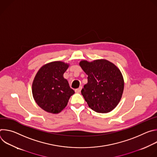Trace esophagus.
<instances>
[{
	"label": "esophagus",
	"instance_id": "34e87169",
	"mask_svg": "<svg viewBox=\"0 0 157 157\" xmlns=\"http://www.w3.org/2000/svg\"><path fill=\"white\" fill-rule=\"evenodd\" d=\"M81 89H82V87L80 86V87H78V89H75V92H76V93H79L81 92Z\"/></svg>",
	"mask_w": 157,
	"mask_h": 157
}]
</instances>
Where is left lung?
<instances>
[{"mask_svg": "<svg viewBox=\"0 0 157 157\" xmlns=\"http://www.w3.org/2000/svg\"><path fill=\"white\" fill-rule=\"evenodd\" d=\"M87 76L81 94L89 107L98 113H107L119 104L122 96L124 82L117 67L106 59L79 63Z\"/></svg>", "mask_w": 157, "mask_h": 157, "instance_id": "1", "label": "left lung"}]
</instances>
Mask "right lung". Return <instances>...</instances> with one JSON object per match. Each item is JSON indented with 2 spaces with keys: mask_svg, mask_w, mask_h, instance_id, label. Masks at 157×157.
Here are the masks:
<instances>
[{
  "mask_svg": "<svg viewBox=\"0 0 157 157\" xmlns=\"http://www.w3.org/2000/svg\"><path fill=\"white\" fill-rule=\"evenodd\" d=\"M68 67V64L62 61L49 63L41 67L33 79V97L36 103L48 113H59L75 94L63 78Z\"/></svg>",
  "mask_w": 157,
  "mask_h": 157,
  "instance_id": "obj_1",
  "label": "right lung"
}]
</instances>
